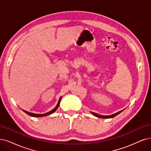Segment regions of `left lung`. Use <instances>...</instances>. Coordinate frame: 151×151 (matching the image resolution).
Returning a JSON list of instances; mask_svg holds the SVG:
<instances>
[{"label": "left lung", "mask_w": 151, "mask_h": 151, "mask_svg": "<svg viewBox=\"0 0 151 151\" xmlns=\"http://www.w3.org/2000/svg\"><path fill=\"white\" fill-rule=\"evenodd\" d=\"M92 114H93L94 116H95L96 117H98V118H113V117H114V114L113 115H111V116H99V115H98L95 113H91Z\"/></svg>", "instance_id": "1"}]
</instances>
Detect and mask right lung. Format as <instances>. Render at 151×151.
I'll use <instances>...</instances> for the list:
<instances>
[{"instance_id": "1", "label": "right lung", "mask_w": 151, "mask_h": 151, "mask_svg": "<svg viewBox=\"0 0 151 151\" xmlns=\"http://www.w3.org/2000/svg\"><path fill=\"white\" fill-rule=\"evenodd\" d=\"M60 101H61V99H59V101H58V103L57 105L56 106V107H55L53 109H52V111H49V112H48V113H45V114H33V113H29V112H27V111H24V112H25L26 114H27L28 115H29V116H33V117H43V116H48V115H50V114H51L55 112V111L57 109V108L59 107V106H60Z\"/></svg>"}]
</instances>
